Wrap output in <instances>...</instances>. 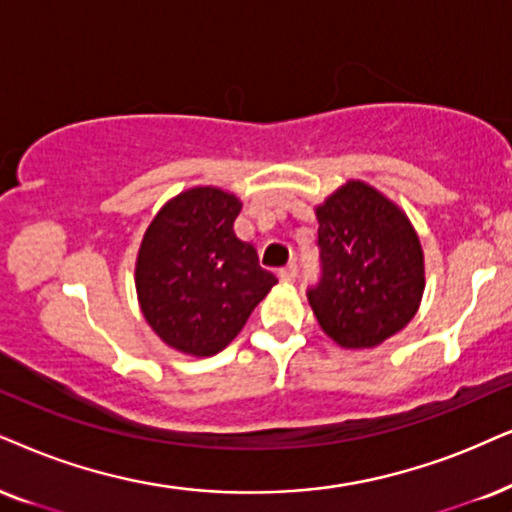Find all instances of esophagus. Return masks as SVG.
I'll use <instances>...</instances> for the list:
<instances>
[{
  "mask_svg": "<svg viewBox=\"0 0 512 512\" xmlns=\"http://www.w3.org/2000/svg\"><path fill=\"white\" fill-rule=\"evenodd\" d=\"M295 276H297L295 267H286V269L278 271V278H281L283 283H293V281H295Z\"/></svg>",
  "mask_w": 512,
  "mask_h": 512,
  "instance_id": "34e87169",
  "label": "esophagus"
}]
</instances>
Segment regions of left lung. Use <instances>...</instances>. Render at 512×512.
I'll use <instances>...</instances> for the list:
<instances>
[{"mask_svg": "<svg viewBox=\"0 0 512 512\" xmlns=\"http://www.w3.org/2000/svg\"><path fill=\"white\" fill-rule=\"evenodd\" d=\"M321 283L307 293L321 331L371 349L406 328L425 290V255L409 215L361 179L316 205Z\"/></svg>", "mask_w": 512, "mask_h": 512, "instance_id": "1", "label": "left lung"}]
</instances>
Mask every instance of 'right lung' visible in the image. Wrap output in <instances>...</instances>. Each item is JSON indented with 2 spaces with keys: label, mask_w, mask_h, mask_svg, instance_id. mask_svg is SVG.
Instances as JSON below:
<instances>
[{
  "label": "right lung",
  "mask_w": 512,
  "mask_h": 512,
  "mask_svg": "<svg viewBox=\"0 0 512 512\" xmlns=\"http://www.w3.org/2000/svg\"><path fill=\"white\" fill-rule=\"evenodd\" d=\"M241 208L236 193L191 186L167 200L141 238L134 264L141 314L181 354L222 352L278 283L236 236Z\"/></svg>",
  "instance_id": "add662e5"
}]
</instances>
